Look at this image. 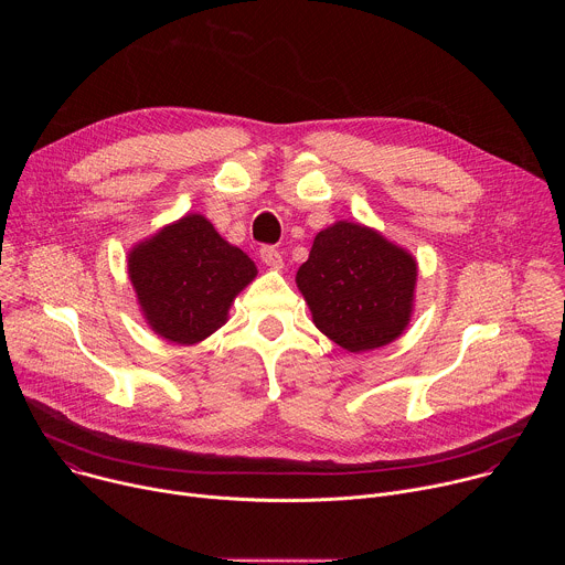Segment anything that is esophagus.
<instances>
[{"mask_svg": "<svg viewBox=\"0 0 565 565\" xmlns=\"http://www.w3.org/2000/svg\"><path fill=\"white\" fill-rule=\"evenodd\" d=\"M259 257L266 266L270 268H281L284 266V259H281V253L275 248V246H262L259 248Z\"/></svg>", "mask_w": 565, "mask_h": 565, "instance_id": "esophagus-1", "label": "esophagus"}]
</instances>
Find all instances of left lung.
<instances>
[{
    "label": "left lung",
    "instance_id": "obj_1",
    "mask_svg": "<svg viewBox=\"0 0 565 565\" xmlns=\"http://www.w3.org/2000/svg\"><path fill=\"white\" fill-rule=\"evenodd\" d=\"M416 262L377 232L340 221L321 230L297 270L315 327L351 353L393 342L412 317Z\"/></svg>",
    "mask_w": 565,
    "mask_h": 565
}]
</instances>
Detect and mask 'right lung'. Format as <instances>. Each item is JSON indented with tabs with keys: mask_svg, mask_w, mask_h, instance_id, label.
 Listing matches in <instances>:
<instances>
[{
	"mask_svg": "<svg viewBox=\"0 0 565 565\" xmlns=\"http://www.w3.org/2000/svg\"><path fill=\"white\" fill-rule=\"evenodd\" d=\"M255 275L253 259L201 214L183 216L129 255V277L149 327L177 344H196L225 324L232 299Z\"/></svg>",
	"mask_w": 565,
	"mask_h": 565,
	"instance_id": "obj_1",
	"label": "right lung"
}]
</instances>
